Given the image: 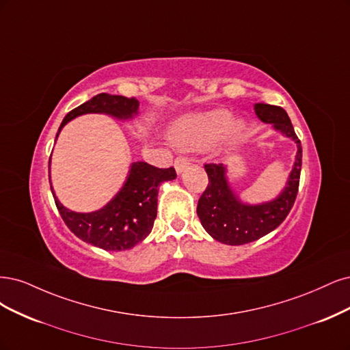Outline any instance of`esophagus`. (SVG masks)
<instances>
[{"label":"esophagus","instance_id":"obj_1","mask_svg":"<svg viewBox=\"0 0 350 350\" xmlns=\"http://www.w3.org/2000/svg\"><path fill=\"white\" fill-rule=\"evenodd\" d=\"M189 164H190V160L187 159V157H185V155L176 157V160H174V168H176V172H177L178 174L182 173Z\"/></svg>","mask_w":350,"mask_h":350}]
</instances>
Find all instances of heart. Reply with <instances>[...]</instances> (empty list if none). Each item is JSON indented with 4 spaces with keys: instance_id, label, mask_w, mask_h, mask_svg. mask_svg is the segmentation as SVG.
I'll use <instances>...</instances> for the list:
<instances>
[{
    "instance_id": "b5f03b06",
    "label": "heart",
    "mask_w": 350,
    "mask_h": 350,
    "mask_svg": "<svg viewBox=\"0 0 350 350\" xmlns=\"http://www.w3.org/2000/svg\"><path fill=\"white\" fill-rule=\"evenodd\" d=\"M231 120V115L225 110H213L202 115H187L173 123L168 135H170V139L178 146L204 148V146L215 142L228 129ZM243 129L244 128L241 123H234L228 132L230 138H240Z\"/></svg>"
}]
</instances>
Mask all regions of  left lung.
<instances>
[{
	"mask_svg": "<svg viewBox=\"0 0 350 350\" xmlns=\"http://www.w3.org/2000/svg\"><path fill=\"white\" fill-rule=\"evenodd\" d=\"M254 110L258 119L266 123H273L275 129L294 139L298 145V151L286 187L275 200L263 205L243 204L228 186L224 164H205L209 182L199 198L198 217L213 239L230 245L256 241L278 228L294 206L299 187L302 146L288 113L279 106L263 103H257Z\"/></svg>",
	"mask_w": 350,
	"mask_h": 350,
	"instance_id": "left-lung-1",
	"label": "left lung"
}]
</instances>
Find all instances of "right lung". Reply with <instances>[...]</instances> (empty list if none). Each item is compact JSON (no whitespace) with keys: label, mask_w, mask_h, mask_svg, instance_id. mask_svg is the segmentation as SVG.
Returning <instances> with one entry per match:
<instances>
[{"label":"right lung","mask_w":350,"mask_h":350,"mask_svg":"<svg viewBox=\"0 0 350 350\" xmlns=\"http://www.w3.org/2000/svg\"><path fill=\"white\" fill-rule=\"evenodd\" d=\"M138 106L139 101L135 97L100 93L72 109L64 118L59 131L71 119L85 113H107L118 119H128L138 113ZM176 176L173 167L159 168L144 161L132 163L126 182L118 195L106 206L90 213L66 209L52 193L66 227L78 239L107 252H120L131 249L151 232L157 217L159 186Z\"/></svg>","instance_id":"right-lung-1"}]
</instances>
